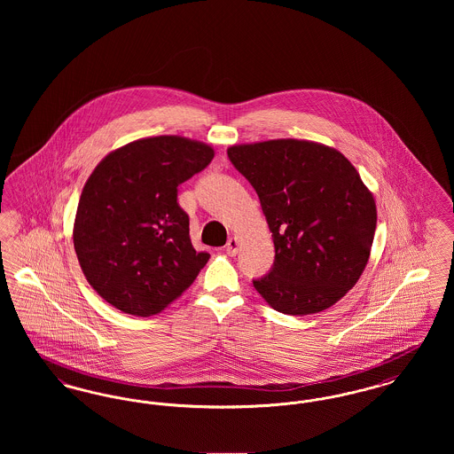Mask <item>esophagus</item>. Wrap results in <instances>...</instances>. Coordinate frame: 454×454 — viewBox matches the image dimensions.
Wrapping results in <instances>:
<instances>
[{
  "label": "esophagus",
  "mask_w": 454,
  "mask_h": 454,
  "mask_svg": "<svg viewBox=\"0 0 454 454\" xmlns=\"http://www.w3.org/2000/svg\"><path fill=\"white\" fill-rule=\"evenodd\" d=\"M238 247H239V241H238L237 238H230L228 243H226V247H224V250H226L228 255L235 257L238 254Z\"/></svg>",
  "instance_id": "34e87169"
}]
</instances>
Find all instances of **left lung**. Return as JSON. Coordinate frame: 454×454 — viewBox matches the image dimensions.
<instances>
[{
    "label": "left lung",
    "instance_id": "1",
    "mask_svg": "<svg viewBox=\"0 0 454 454\" xmlns=\"http://www.w3.org/2000/svg\"><path fill=\"white\" fill-rule=\"evenodd\" d=\"M228 158L259 195L276 257L254 287L274 309L302 317L339 301L366 267L376 204L342 153L274 139L231 146Z\"/></svg>",
    "mask_w": 454,
    "mask_h": 454
}]
</instances>
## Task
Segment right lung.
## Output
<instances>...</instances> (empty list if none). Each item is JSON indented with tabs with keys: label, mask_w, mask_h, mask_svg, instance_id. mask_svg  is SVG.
Returning <instances> with one entry per match:
<instances>
[{
	"label": "right lung",
	"mask_w": 454,
	"mask_h": 454,
	"mask_svg": "<svg viewBox=\"0 0 454 454\" xmlns=\"http://www.w3.org/2000/svg\"><path fill=\"white\" fill-rule=\"evenodd\" d=\"M215 152L178 136H158L110 153L80 197L73 241L90 286L117 309L152 317L189 289L207 263L189 237L178 185Z\"/></svg>",
	"instance_id": "right-lung-1"
}]
</instances>
